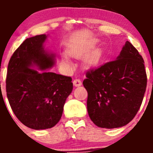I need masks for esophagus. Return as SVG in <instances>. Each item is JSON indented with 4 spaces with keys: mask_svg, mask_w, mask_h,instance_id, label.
Masks as SVG:
<instances>
[{
    "mask_svg": "<svg viewBox=\"0 0 153 153\" xmlns=\"http://www.w3.org/2000/svg\"><path fill=\"white\" fill-rule=\"evenodd\" d=\"M73 83H74V85L75 86H79L82 84V82H81V80L79 79H75L73 81Z\"/></svg>",
    "mask_w": 153,
    "mask_h": 153,
    "instance_id": "esophagus-1",
    "label": "esophagus"
}]
</instances>
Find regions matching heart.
<instances>
[{
  "label": "heart",
  "instance_id": "obj_1",
  "mask_svg": "<svg viewBox=\"0 0 153 153\" xmlns=\"http://www.w3.org/2000/svg\"><path fill=\"white\" fill-rule=\"evenodd\" d=\"M86 53V51L85 49L82 50H72L70 51V54L72 56H76V57H79V56H84ZM100 59V53L98 52L95 53H93V54H90L89 56H87L85 59V61L87 64H96L99 62ZM63 63L65 65H67V66H70L71 65V61H70V58L68 57V56L66 54H64L63 56Z\"/></svg>",
  "mask_w": 153,
  "mask_h": 153
}]
</instances>
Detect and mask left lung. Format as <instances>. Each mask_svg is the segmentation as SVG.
<instances>
[{
	"instance_id": "obj_1",
	"label": "left lung",
	"mask_w": 153,
	"mask_h": 153,
	"mask_svg": "<svg viewBox=\"0 0 153 153\" xmlns=\"http://www.w3.org/2000/svg\"><path fill=\"white\" fill-rule=\"evenodd\" d=\"M83 84L88 93L90 120L101 128L122 127L140 109L147 84L144 60L129 41L114 61L86 74Z\"/></svg>"
}]
</instances>
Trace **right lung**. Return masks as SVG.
I'll return each instance as SVG.
<instances>
[{
	"instance_id": "add662e5",
	"label": "right lung",
	"mask_w": 153,
	"mask_h": 153,
	"mask_svg": "<svg viewBox=\"0 0 153 153\" xmlns=\"http://www.w3.org/2000/svg\"><path fill=\"white\" fill-rule=\"evenodd\" d=\"M46 34L26 39L8 63L7 97L24 125L30 129L54 126L63 114L66 100L73 90L72 78L46 70L55 64V56L44 49ZM36 66L41 71L32 69Z\"/></svg>"
}]
</instances>
